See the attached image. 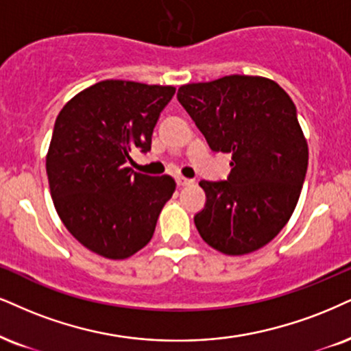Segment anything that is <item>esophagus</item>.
<instances>
[{
    "label": "esophagus",
    "mask_w": 351,
    "mask_h": 351,
    "mask_svg": "<svg viewBox=\"0 0 351 351\" xmlns=\"http://www.w3.org/2000/svg\"><path fill=\"white\" fill-rule=\"evenodd\" d=\"M176 182H177V185H179V187H185V185H190L192 184V180L190 179H185V177H177L176 179Z\"/></svg>",
    "instance_id": "34e87169"
}]
</instances>
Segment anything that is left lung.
I'll use <instances>...</instances> for the list:
<instances>
[{
	"label": "left lung",
	"instance_id": "8db88e82",
	"mask_svg": "<svg viewBox=\"0 0 351 351\" xmlns=\"http://www.w3.org/2000/svg\"><path fill=\"white\" fill-rule=\"evenodd\" d=\"M177 99L210 148L232 154L228 180L200 182L202 239L226 255L263 247L291 218L308 171L295 102L275 81L244 75L184 84Z\"/></svg>",
	"mask_w": 351,
	"mask_h": 351
}]
</instances>
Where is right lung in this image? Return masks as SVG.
I'll return each instance as SVG.
<instances>
[{
  "mask_svg": "<svg viewBox=\"0 0 351 351\" xmlns=\"http://www.w3.org/2000/svg\"><path fill=\"white\" fill-rule=\"evenodd\" d=\"M174 86L106 80L60 110L47 153L53 205L84 247L112 261L128 258L153 237L176 190L171 176L133 172L132 151L151 149L159 114Z\"/></svg>",
  "mask_w": 351,
  "mask_h": 351,
  "instance_id": "1",
  "label": "right lung"
}]
</instances>
